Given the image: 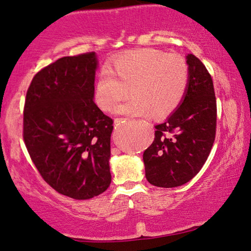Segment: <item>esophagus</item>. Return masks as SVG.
<instances>
[{
    "label": "esophagus",
    "mask_w": 251,
    "mask_h": 251,
    "mask_svg": "<svg viewBox=\"0 0 251 251\" xmlns=\"http://www.w3.org/2000/svg\"><path fill=\"white\" fill-rule=\"evenodd\" d=\"M122 122V118H115V122H114V124H115V126H118L121 124Z\"/></svg>",
    "instance_id": "obj_1"
}]
</instances>
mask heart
I'll use <instances>...</instances> for the list:
<instances>
[{"label":"heart","mask_w":251,"mask_h":251,"mask_svg":"<svg viewBox=\"0 0 251 251\" xmlns=\"http://www.w3.org/2000/svg\"><path fill=\"white\" fill-rule=\"evenodd\" d=\"M189 83V66L178 54L144 49L118 57L109 70L97 77L94 100L104 112H110L129 94L128 101L115 112L138 117L161 118L172 114L184 100Z\"/></svg>","instance_id":"1"}]
</instances>
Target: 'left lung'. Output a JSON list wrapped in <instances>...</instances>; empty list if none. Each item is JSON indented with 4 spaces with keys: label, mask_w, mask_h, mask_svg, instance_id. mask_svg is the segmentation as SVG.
I'll return each instance as SVG.
<instances>
[{
    "label": "left lung",
    "mask_w": 251,
    "mask_h": 251,
    "mask_svg": "<svg viewBox=\"0 0 251 251\" xmlns=\"http://www.w3.org/2000/svg\"><path fill=\"white\" fill-rule=\"evenodd\" d=\"M189 83L181 104L161 124L144 151L145 175L151 185L181 186L197 175L214 145L217 103L211 75L193 54L187 55Z\"/></svg>",
    "instance_id": "1"
}]
</instances>
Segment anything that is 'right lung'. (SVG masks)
<instances>
[{
  "mask_svg": "<svg viewBox=\"0 0 251 251\" xmlns=\"http://www.w3.org/2000/svg\"><path fill=\"white\" fill-rule=\"evenodd\" d=\"M94 52L65 56L37 72L27 88L23 139L42 178L77 201L108 188L112 118L93 100Z\"/></svg>",
  "mask_w": 251,
  "mask_h": 251,
  "instance_id": "1",
  "label": "right lung"
}]
</instances>
